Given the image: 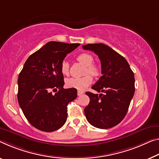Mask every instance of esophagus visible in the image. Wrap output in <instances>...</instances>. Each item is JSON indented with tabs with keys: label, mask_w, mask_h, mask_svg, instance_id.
<instances>
[{
	"label": "esophagus",
	"mask_w": 159,
	"mask_h": 159,
	"mask_svg": "<svg viewBox=\"0 0 159 159\" xmlns=\"http://www.w3.org/2000/svg\"><path fill=\"white\" fill-rule=\"evenodd\" d=\"M83 94H84V92L80 91V90H78V92H77V95H78V96H80V95H82Z\"/></svg>",
	"instance_id": "esophagus-1"
}]
</instances>
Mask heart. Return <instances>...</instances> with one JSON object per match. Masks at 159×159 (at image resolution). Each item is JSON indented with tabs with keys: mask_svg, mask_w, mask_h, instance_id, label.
Returning <instances> with one entry per match:
<instances>
[{
	"mask_svg": "<svg viewBox=\"0 0 159 159\" xmlns=\"http://www.w3.org/2000/svg\"><path fill=\"white\" fill-rule=\"evenodd\" d=\"M77 60L86 66L84 74L89 73L92 76L97 77L101 74V68L99 65L94 64V57L89 53H81L77 57ZM60 71L62 75H69V64L66 60H63L60 65ZM91 75H86L82 77H70L66 80L65 83L67 87L75 88L79 90H84L89 87L92 82Z\"/></svg>",
	"mask_w": 159,
	"mask_h": 159,
	"instance_id": "b5f03b06",
	"label": "heart"
}]
</instances>
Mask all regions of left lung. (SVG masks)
Returning <instances> with one entry per match:
<instances>
[{"label":"left lung","instance_id":"obj_1","mask_svg":"<svg viewBox=\"0 0 159 159\" xmlns=\"http://www.w3.org/2000/svg\"><path fill=\"white\" fill-rule=\"evenodd\" d=\"M82 48L94 52L101 61L102 76L92 88L104 93L86 92L90 101L84 109L85 116L95 127L111 128L127 113L135 91L134 72L125 58L108 45L87 44Z\"/></svg>","mask_w":159,"mask_h":159}]
</instances>
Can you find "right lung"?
I'll return each instance as SVG.
<instances>
[{
    "mask_svg": "<svg viewBox=\"0 0 159 159\" xmlns=\"http://www.w3.org/2000/svg\"><path fill=\"white\" fill-rule=\"evenodd\" d=\"M79 45L49 42L28 58L19 74V105L29 123L39 130L56 131L67 120V106L76 99L77 91L63 88L60 65L67 54ZM51 91L58 92L52 95Z\"/></svg>",
    "mask_w": 159,
    "mask_h": 159,
    "instance_id": "1",
    "label": "right lung"
}]
</instances>
